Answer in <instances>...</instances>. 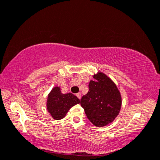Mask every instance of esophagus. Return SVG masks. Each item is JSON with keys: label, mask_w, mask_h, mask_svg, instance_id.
I'll return each instance as SVG.
<instances>
[{"label": "esophagus", "mask_w": 160, "mask_h": 160, "mask_svg": "<svg viewBox=\"0 0 160 160\" xmlns=\"http://www.w3.org/2000/svg\"><path fill=\"white\" fill-rule=\"evenodd\" d=\"M76 95H77V97H78L79 99H80L81 97H82V95H81V93H80V92H78V93L76 94Z\"/></svg>", "instance_id": "1"}]
</instances>
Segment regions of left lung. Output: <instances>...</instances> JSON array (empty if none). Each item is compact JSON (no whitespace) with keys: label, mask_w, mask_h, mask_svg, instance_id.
Returning a JSON list of instances; mask_svg holds the SVG:
<instances>
[{"label":"left lung","mask_w":160,"mask_h":160,"mask_svg":"<svg viewBox=\"0 0 160 160\" xmlns=\"http://www.w3.org/2000/svg\"><path fill=\"white\" fill-rule=\"evenodd\" d=\"M90 80L89 90L80 100L88 118L98 127L113 122L121 107V95L115 83L104 73L99 72Z\"/></svg>","instance_id":"obj_1"}]
</instances>
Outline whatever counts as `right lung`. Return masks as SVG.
Returning <instances> with one entry per match:
<instances>
[{"label": "right lung", "instance_id": "add662e5", "mask_svg": "<svg viewBox=\"0 0 160 160\" xmlns=\"http://www.w3.org/2000/svg\"><path fill=\"white\" fill-rule=\"evenodd\" d=\"M80 100L72 93H62L60 88L54 87L47 97V109L55 120H60L66 116L68 111Z\"/></svg>", "mask_w": 160, "mask_h": 160}]
</instances>
